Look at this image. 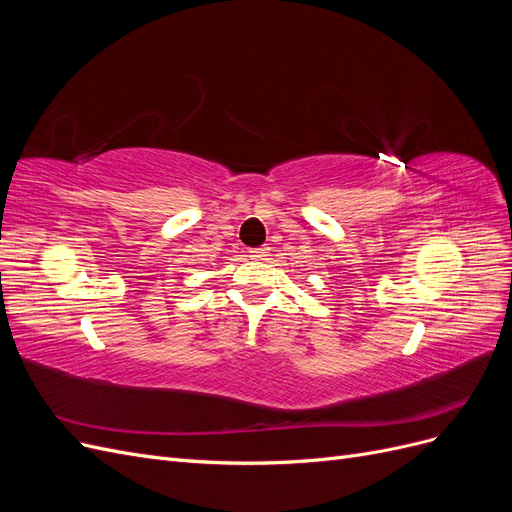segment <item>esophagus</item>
I'll return each instance as SVG.
<instances>
[{"mask_svg":"<svg viewBox=\"0 0 512 512\" xmlns=\"http://www.w3.org/2000/svg\"><path fill=\"white\" fill-rule=\"evenodd\" d=\"M269 247L267 245H262V247H256V250H252L250 252V256L254 258V260H267V256H269Z\"/></svg>","mask_w":512,"mask_h":512,"instance_id":"34e87169","label":"esophagus"}]
</instances>
